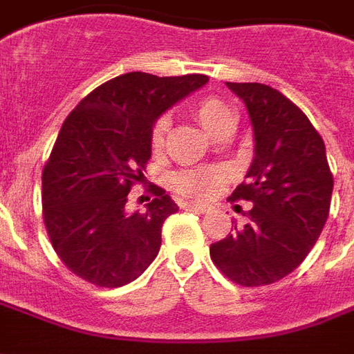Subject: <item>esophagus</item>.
I'll use <instances>...</instances> for the list:
<instances>
[{"label": "esophagus", "instance_id": "obj_1", "mask_svg": "<svg viewBox=\"0 0 354 354\" xmlns=\"http://www.w3.org/2000/svg\"><path fill=\"white\" fill-rule=\"evenodd\" d=\"M182 208H185V210H193V212H199V214H205L208 210L205 205H195V203H182Z\"/></svg>", "mask_w": 354, "mask_h": 354}]
</instances>
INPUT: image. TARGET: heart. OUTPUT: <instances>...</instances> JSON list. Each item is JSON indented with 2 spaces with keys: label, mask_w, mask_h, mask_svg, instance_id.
Listing matches in <instances>:
<instances>
[{
  "label": "heart",
  "mask_w": 354,
  "mask_h": 354,
  "mask_svg": "<svg viewBox=\"0 0 354 354\" xmlns=\"http://www.w3.org/2000/svg\"><path fill=\"white\" fill-rule=\"evenodd\" d=\"M193 115L210 134H216V132L222 131L225 124L233 123L231 108L216 96L201 98L193 106ZM167 134H169V117L161 115L155 121L153 127H151V132H149V144H151L155 151L165 147ZM223 182H225V172L220 169L182 170L172 178V185H174V189L178 193L201 201L212 199L216 193L220 192Z\"/></svg>",
  "instance_id": "b5f03b06"
}]
</instances>
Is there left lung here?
Listing matches in <instances>:
<instances>
[{
  "label": "left lung",
  "instance_id": "8db88e82",
  "mask_svg": "<svg viewBox=\"0 0 354 354\" xmlns=\"http://www.w3.org/2000/svg\"><path fill=\"white\" fill-rule=\"evenodd\" d=\"M245 102L254 159L231 201H250L243 230L210 245L230 281L263 286L284 279L311 252L330 212L334 178L317 129L294 102L261 83H227Z\"/></svg>",
  "mask_w": 354,
  "mask_h": 354
}]
</instances>
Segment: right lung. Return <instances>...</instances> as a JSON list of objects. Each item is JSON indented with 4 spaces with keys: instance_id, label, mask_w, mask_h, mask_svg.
I'll list each match as a JSON object with an SVG mask.
<instances>
[{
    "instance_id": "right-lung-1",
    "label": "right lung",
    "mask_w": 354,
    "mask_h": 354,
    "mask_svg": "<svg viewBox=\"0 0 354 354\" xmlns=\"http://www.w3.org/2000/svg\"><path fill=\"white\" fill-rule=\"evenodd\" d=\"M207 81L203 73H123L66 117L43 169V222L58 258L83 281L123 286L159 254L162 223L178 205L155 187L146 212L129 214L127 195L144 178L155 121Z\"/></svg>"
}]
</instances>
